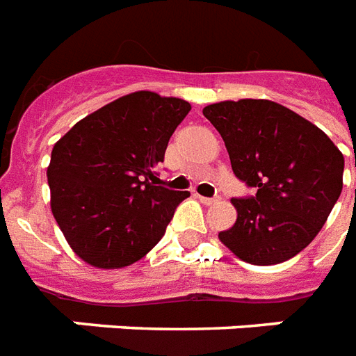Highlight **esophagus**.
Masks as SVG:
<instances>
[{"mask_svg":"<svg viewBox=\"0 0 356 356\" xmlns=\"http://www.w3.org/2000/svg\"><path fill=\"white\" fill-rule=\"evenodd\" d=\"M197 197H200L203 205H216L218 201H220V197H203V195H197Z\"/></svg>","mask_w":356,"mask_h":356,"instance_id":"1","label":"esophagus"}]
</instances>
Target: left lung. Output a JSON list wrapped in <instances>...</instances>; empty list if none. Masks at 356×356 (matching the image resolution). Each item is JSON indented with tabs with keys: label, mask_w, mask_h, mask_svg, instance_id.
<instances>
[{
	"label": "left lung",
	"mask_w": 356,
	"mask_h": 356,
	"mask_svg": "<svg viewBox=\"0 0 356 356\" xmlns=\"http://www.w3.org/2000/svg\"><path fill=\"white\" fill-rule=\"evenodd\" d=\"M203 114L222 134L234 175L257 190L231 200L236 222L218 238L254 266L296 257L340 197L342 151L314 123L270 99L212 103Z\"/></svg>",
	"instance_id": "obj_1"
}]
</instances>
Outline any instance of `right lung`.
I'll use <instances>...</instances> for the list:
<instances>
[{
	"mask_svg": "<svg viewBox=\"0 0 356 356\" xmlns=\"http://www.w3.org/2000/svg\"><path fill=\"white\" fill-rule=\"evenodd\" d=\"M190 103L140 90L77 122L53 145L51 212L74 253L118 270L149 253L190 192L149 183Z\"/></svg>",
	"mask_w": 356,
	"mask_h": 356,
	"instance_id": "1",
	"label": "right lung"
}]
</instances>
